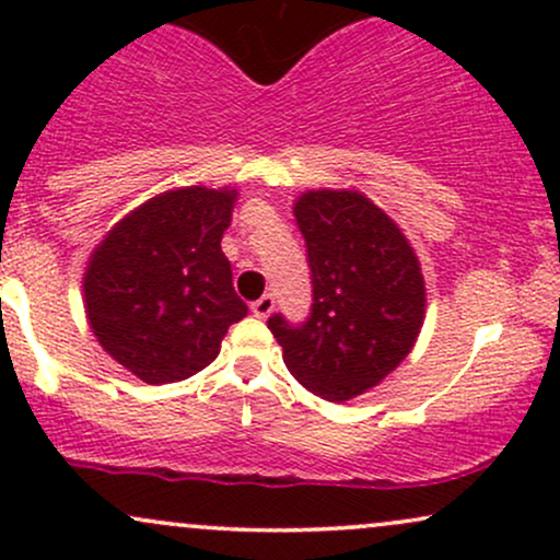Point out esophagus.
<instances>
[{
    "label": "esophagus",
    "mask_w": 560,
    "mask_h": 560,
    "mask_svg": "<svg viewBox=\"0 0 560 560\" xmlns=\"http://www.w3.org/2000/svg\"><path fill=\"white\" fill-rule=\"evenodd\" d=\"M273 305H276V300H273V294H262L260 300H255L253 302V313L258 318H268L273 313Z\"/></svg>",
    "instance_id": "34e87169"
}]
</instances>
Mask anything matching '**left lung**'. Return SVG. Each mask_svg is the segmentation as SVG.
Segmentation results:
<instances>
[{
    "mask_svg": "<svg viewBox=\"0 0 560 560\" xmlns=\"http://www.w3.org/2000/svg\"><path fill=\"white\" fill-rule=\"evenodd\" d=\"M294 218L311 266V316L292 326L273 313L268 329L302 387L329 402L352 400L413 350L427 311L419 258L361 191H305Z\"/></svg>",
    "mask_w": 560,
    "mask_h": 560,
    "instance_id": "8db88e82",
    "label": "left lung"
}]
</instances>
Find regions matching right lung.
I'll return each instance as SVG.
<instances>
[{"label":"right lung","mask_w":560,"mask_h":560,"mask_svg":"<svg viewBox=\"0 0 560 560\" xmlns=\"http://www.w3.org/2000/svg\"><path fill=\"white\" fill-rule=\"evenodd\" d=\"M236 189L163 191L147 199L89 258L83 302L94 337L147 384L195 376L247 316L221 249Z\"/></svg>","instance_id":"obj_1"}]
</instances>
